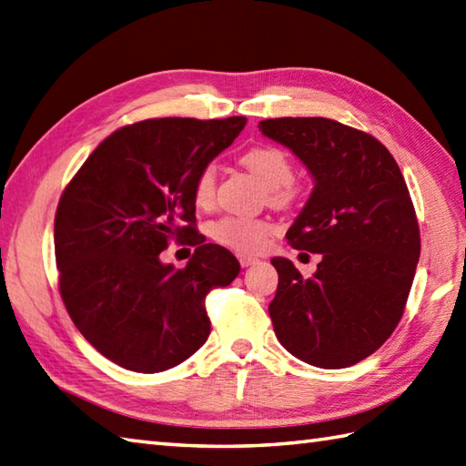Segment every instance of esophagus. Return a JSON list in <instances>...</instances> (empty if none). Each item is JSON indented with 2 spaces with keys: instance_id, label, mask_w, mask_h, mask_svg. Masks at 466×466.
<instances>
[{
  "instance_id": "esophagus-1",
  "label": "esophagus",
  "mask_w": 466,
  "mask_h": 466,
  "mask_svg": "<svg viewBox=\"0 0 466 466\" xmlns=\"http://www.w3.org/2000/svg\"><path fill=\"white\" fill-rule=\"evenodd\" d=\"M238 260H240V266H242V268H248V266H252V264L258 262V260L254 258V256H246V254H238Z\"/></svg>"
}]
</instances>
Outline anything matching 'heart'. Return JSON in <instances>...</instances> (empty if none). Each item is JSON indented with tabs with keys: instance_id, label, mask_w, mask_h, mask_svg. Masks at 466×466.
Masks as SVG:
<instances>
[{
	"instance_id": "obj_1",
	"label": "heart",
	"mask_w": 466,
	"mask_h": 466,
	"mask_svg": "<svg viewBox=\"0 0 466 466\" xmlns=\"http://www.w3.org/2000/svg\"><path fill=\"white\" fill-rule=\"evenodd\" d=\"M242 164L264 184L272 204L284 206L292 200L294 167L290 157L280 147L256 146L242 156ZM214 194L216 170L214 166H206L194 180V200L198 206H210L214 202ZM270 232V222L244 216H224L210 226L212 240L240 254L260 252Z\"/></svg>"
}]
</instances>
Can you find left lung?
<instances>
[{
  "instance_id": "1",
  "label": "left lung",
  "mask_w": 466,
  "mask_h": 466,
  "mask_svg": "<svg viewBox=\"0 0 466 466\" xmlns=\"http://www.w3.org/2000/svg\"><path fill=\"white\" fill-rule=\"evenodd\" d=\"M258 127L310 172L312 194L286 238L322 254L310 279L289 258H272L274 332L296 359L346 369L380 349L402 319L420 256L407 182L376 137L329 117H276Z\"/></svg>"
}]
</instances>
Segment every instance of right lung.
Masks as SVG:
<instances>
[{
	"label": "right lung",
	"mask_w": 466,
	"mask_h": 466,
	"mask_svg": "<svg viewBox=\"0 0 466 466\" xmlns=\"http://www.w3.org/2000/svg\"><path fill=\"white\" fill-rule=\"evenodd\" d=\"M244 126V116H232L120 127L59 198V294L84 339L122 369H174L208 340L206 296L230 284L240 262L196 232L194 180ZM170 238L197 246L186 269L159 260Z\"/></svg>",
	"instance_id": "add662e5"
}]
</instances>
